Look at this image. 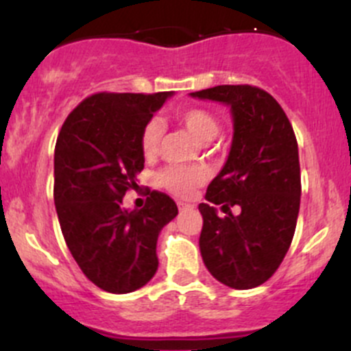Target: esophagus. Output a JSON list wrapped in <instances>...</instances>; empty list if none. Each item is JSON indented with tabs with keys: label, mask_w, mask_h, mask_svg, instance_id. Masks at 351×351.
I'll return each mask as SVG.
<instances>
[{
	"label": "esophagus",
	"mask_w": 351,
	"mask_h": 351,
	"mask_svg": "<svg viewBox=\"0 0 351 351\" xmlns=\"http://www.w3.org/2000/svg\"><path fill=\"white\" fill-rule=\"evenodd\" d=\"M180 210H189V208H193L192 204H185V202H178Z\"/></svg>",
	"instance_id": "esophagus-1"
}]
</instances>
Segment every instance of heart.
<instances>
[{
    "instance_id": "heart-1",
    "label": "heart",
    "mask_w": 351,
    "mask_h": 351,
    "mask_svg": "<svg viewBox=\"0 0 351 351\" xmlns=\"http://www.w3.org/2000/svg\"><path fill=\"white\" fill-rule=\"evenodd\" d=\"M178 122L200 143H208L219 134V120L208 108L186 107L176 112ZM162 125L159 120H149L141 130V151L146 158H154L159 151ZM207 180V173L197 166H168L158 173V183L165 190L178 197H192Z\"/></svg>"
}]
</instances>
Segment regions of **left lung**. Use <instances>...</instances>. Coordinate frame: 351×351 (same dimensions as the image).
I'll use <instances>...</instances> for the list:
<instances>
[{
    "instance_id": "1",
    "label": "left lung",
    "mask_w": 351,
    "mask_h": 351,
    "mask_svg": "<svg viewBox=\"0 0 351 351\" xmlns=\"http://www.w3.org/2000/svg\"><path fill=\"white\" fill-rule=\"evenodd\" d=\"M231 105L234 137L222 171L198 205L200 253L212 277L246 290L268 280L284 261L300 205L299 147L284 108L251 84H221L190 93ZM228 214L219 218L215 205ZM238 204L242 214L232 216Z\"/></svg>"
}]
</instances>
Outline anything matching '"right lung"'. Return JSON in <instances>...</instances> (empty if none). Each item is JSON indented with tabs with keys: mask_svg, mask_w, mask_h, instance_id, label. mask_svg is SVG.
<instances>
[{
	"mask_svg": "<svg viewBox=\"0 0 351 351\" xmlns=\"http://www.w3.org/2000/svg\"><path fill=\"white\" fill-rule=\"evenodd\" d=\"M171 91L95 93L67 115L54 149V204L67 247L105 292L141 289L158 270L159 231L178 214L166 193L149 192L125 210V192L144 168L141 130Z\"/></svg>",
	"mask_w": 351,
	"mask_h": 351,
	"instance_id": "add662e5",
	"label": "right lung"
}]
</instances>
